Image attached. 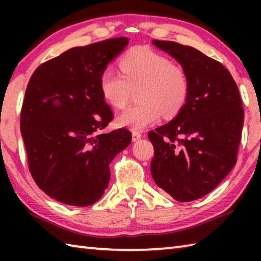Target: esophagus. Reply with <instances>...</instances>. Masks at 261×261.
Here are the masks:
<instances>
[{"instance_id": "esophagus-1", "label": "esophagus", "mask_w": 261, "mask_h": 261, "mask_svg": "<svg viewBox=\"0 0 261 261\" xmlns=\"http://www.w3.org/2000/svg\"><path fill=\"white\" fill-rule=\"evenodd\" d=\"M141 138V134L139 131H134L132 132V141H137Z\"/></svg>"}]
</instances>
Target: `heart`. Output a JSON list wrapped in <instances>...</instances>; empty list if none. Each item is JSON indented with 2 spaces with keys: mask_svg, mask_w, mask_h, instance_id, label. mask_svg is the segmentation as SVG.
<instances>
[{
  "mask_svg": "<svg viewBox=\"0 0 261 261\" xmlns=\"http://www.w3.org/2000/svg\"><path fill=\"white\" fill-rule=\"evenodd\" d=\"M118 64L122 73L110 68L101 72V95L112 107L123 109L138 91L139 102L118 115L117 125L140 131L155 124L161 115L173 118L182 112L191 88L182 67L148 47L132 48Z\"/></svg>",
  "mask_w": 261,
  "mask_h": 261,
  "instance_id": "1",
  "label": "heart"
}]
</instances>
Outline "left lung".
Returning <instances> with one entry per match:
<instances>
[{"mask_svg":"<svg viewBox=\"0 0 261 261\" xmlns=\"http://www.w3.org/2000/svg\"><path fill=\"white\" fill-rule=\"evenodd\" d=\"M182 65L190 78L185 107L148 138L154 147L151 174L159 188L175 200L206 196L236 165L244 110L230 72L196 48L153 40Z\"/></svg>","mask_w":261,"mask_h":261,"instance_id":"8db88e82","label":"left lung"}]
</instances>
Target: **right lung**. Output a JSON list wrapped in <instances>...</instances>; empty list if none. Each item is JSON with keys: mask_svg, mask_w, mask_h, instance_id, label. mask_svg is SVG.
Here are the masks:
<instances>
[{"mask_svg": "<svg viewBox=\"0 0 261 261\" xmlns=\"http://www.w3.org/2000/svg\"><path fill=\"white\" fill-rule=\"evenodd\" d=\"M129 39L74 47L35 69L20 113L30 173L43 192L70 206L98 201L110 179L109 165L131 143V132L100 131L113 112L99 88L101 72Z\"/></svg>", "mask_w": 261, "mask_h": 261, "instance_id": "add662e5", "label": "right lung"}]
</instances>
